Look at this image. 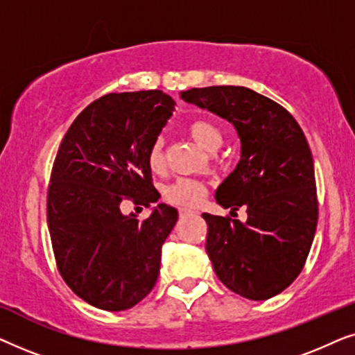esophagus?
Here are the masks:
<instances>
[{
	"label": "esophagus",
	"instance_id": "34e87169",
	"mask_svg": "<svg viewBox=\"0 0 355 355\" xmlns=\"http://www.w3.org/2000/svg\"><path fill=\"white\" fill-rule=\"evenodd\" d=\"M191 213H193L191 208H186V207L179 208V215H191Z\"/></svg>",
	"mask_w": 355,
	"mask_h": 355
}]
</instances>
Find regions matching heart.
Masks as SVG:
<instances>
[{
    "label": "heart",
    "mask_w": 355,
    "mask_h": 355,
    "mask_svg": "<svg viewBox=\"0 0 355 355\" xmlns=\"http://www.w3.org/2000/svg\"><path fill=\"white\" fill-rule=\"evenodd\" d=\"M189 135L208 152H216L225 142V132L215 121L196 119L189 124ZM148 168L153 173H162L164 169V142L162 137L155 139L147 153ZM207 189L196 179H176L164 187L163 196L169 203L179 207H197L205 197Z\"/></svg>",
    "instance_id": "1"
}]
</instances>
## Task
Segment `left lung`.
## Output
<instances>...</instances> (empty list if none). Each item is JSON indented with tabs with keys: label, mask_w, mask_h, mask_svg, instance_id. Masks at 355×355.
Segmentation results:
<instances>
[{
	"label": "left lung",
	"mask_w": 355,
	"mask_h": 355,
	"mask_svg": "<svg viewBox=\"0 0 355 355\" xmlns=\"http://www.w3.org/2000/svg\"><path fill=\"white\" fill-rule=\"evenodd\" d=\"M181 98L225 118L241 139V159L216 189L221 207L247 208V221L203 213L207 254L232 293L266 300L302 271L318 221L309 142L276 101L234 85L182 92Z\"/></svg>",
	"instance_id": "1"
}]
</instances>
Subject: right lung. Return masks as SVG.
Here are the masks:
<instances>
[{
  "mask_svg": "<svg viewBox=\"0 0 355 355\" xmlns=\"http://www.w3.org/2000/svg\"><path fill=\"white\" fill-rule=\"evenodd\" d=\"M174 105L162 90L105 95L77 116L58 150L46 200L53 252L66 284L96 309L134 307L158 279L178 210L159 203L139 221L121 205L158 202L147 153Z\"/></svg>",
  "mask_w": 355,
  "mask_h": 355,
  "instance_id": "add662e5",
  "label": "right lung"
}]
</instances>
